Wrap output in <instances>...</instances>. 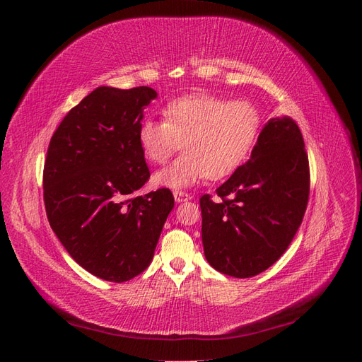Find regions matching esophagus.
Listing matches in <instances>:
<instances>
[{
  "label": "esophagus",
  "mask_w": 362,
  "mask_h": 362,
  "mask_svg": "<svg viewBox=\"0 0 362 362\" xmlns=\"http://www.w3.org/2000/svg\"><path fill=\"white\" fill-rule=\"evenodd\" d=\"M173 198L178 204H181V202H185V201H190L192 196L189 193H184V192L178 190V192H173Z\"/></svg>",
  "instance_id": "34e87169"
}]
</instances>
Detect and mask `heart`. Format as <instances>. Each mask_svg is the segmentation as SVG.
<instances>
[{
    "instance_id": "b5f03b06",
    "label": "heart",
    "mask_w": 362,
    "mask_h": 362,
    "mask_svg": "<svg viewBox=\"0 0 362 362\" xmlns=\"http://www.w3.org/2000/svg\"><path fill=\"white\" fill-rule=\"evenodd\" d=\"M163 115L166 120H141L139 144L154 164H164L185 148L154 177L157 185L170 189L192 187L206 177H229L250 154L261 128L259 110L252 103L204 92L177 98L164 107Z\"/></svg>"
}]
</instances>
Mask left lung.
Wrapping results in <instances>:
<instances>
[{"label":"left lung","instance_id":"obj_1","mask_svg":"<svg viewBox=\"0 0 362 362\" xmlns=\"http://www.w3.org/2000/svg\"><path fill=\"white\" fill-rule=\"evenodd\" d=\"M201 198L202 245L210 266L223 275L250 278L287 250L310 196V166L298 124L288 116L262 127L250 158Z\"/></svg>","mask_w":362,"mask_h":362}]
</instances>
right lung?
Wrapping results in <instances>:
<instances>
[{
    "instance_id": "add662e5",
    "label": "right lung",
    "mask_w": 362,
    "mask_h": 362,
    "mask_svg": "<svg viewBox=\"0 0 362 362\" xmlns=\"http://www.w3.org/2000/svg\"><path fill=\"white\" fill-rule=\"evenodd\" d=\"M156 98L146 86L96 87L64 116L48 146L49 225L69 255L104 281H129L151 264L175 205L169 189L134 196L149 180L139 127Z\"/></svg>"
}]
</instances>
